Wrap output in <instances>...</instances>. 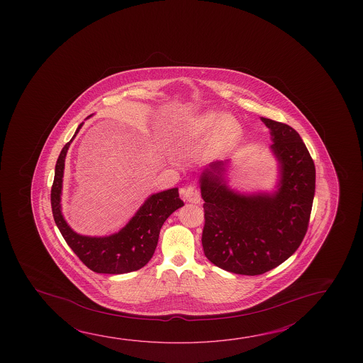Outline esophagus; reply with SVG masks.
Returning <instances> with one entry per match:
<instances>
[{"label": "esophagus", "mask_w": 363, "mask_h": 363, "mask_svg": "<svg viewBox=\"0 0 363 363\" xmlns=\"http://www.w3.org/2000/svg\"><path fill=\"white\" fill-rule=\"evenodd\" d=\"M184 199L192 203H199L201 201V195L200 191L197 190L195 186H189L184 192Z\"/></svg>", "instance_id": "esophagus-1"}]
</instances>
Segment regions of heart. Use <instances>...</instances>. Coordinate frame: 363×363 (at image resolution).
Instances as JSON below:
<instances>
[{
	"mask_svg": "<svg viewBox=\"0 0 363 363\" xmlns=\"http://www.w3.org/2000/svg\"><path fill=\"white\" fill-rule=\"evenodd\" d=\"M239 124L230 116L220 118L219 113H205L186 121L177 135L179 148H195L208 142L211 153H219L230 147L239 135Z\"/></svg>",
	"mask_w": 363,
	"mask_h": 363,
	"instance_id": "heart-1",
	"label": "heart"
}]
</instances>
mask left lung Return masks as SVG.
<instances>
[{
    "mask_svg": "<svg viewBox=\"0 0 363 363\" xmlns=\"http://www.w3.org/2000/svg\"><path fill=\"white\" fill-rule=\"evenodd\" d=\"M271 130L279 162L274 194L244 195L225 181L228 161L213 162L200 177L205 225L202 248L208 261L233 274L256 276L291 257L309 226L315 194V166L295 129L261 118Z\"/></svg>",
    "mask_w": 363,
    "mask_h": 363,
    "instance_id": "obj_1",
    "label": "left lung"
}]
</instances>
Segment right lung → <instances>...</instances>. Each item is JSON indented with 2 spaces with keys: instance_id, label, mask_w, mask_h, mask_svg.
<instances>
[{
  "instance_id": "add662e5",
  "label": "right lung",
  "mask_w": 363,
  "mask_h": 363,
  "mask_svg": "<svg viewBox=\"0 0 363 363\" xmlns=\"http://www.w3.org/2000/svg\"><path fill=\"white\" fill-rule=\"evenodd\" d=\"M79 124L73 138L76 137ZM71 140L63 147L55 164L50 202L54 221L60 234L78 258L96 274H121L144 267L155 255L160 232L167 218L184 206L179 189H169L153 194L139 208L126 225L107 237H87L73 232L62 214V184L67 152Z\"/></svg>"
}]
</instances>
